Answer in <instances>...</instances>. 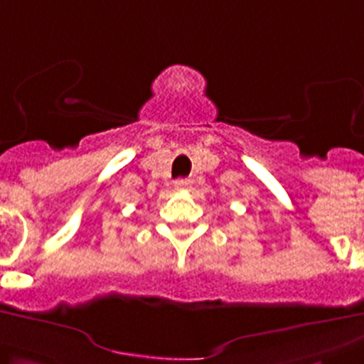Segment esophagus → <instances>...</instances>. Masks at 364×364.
Listing matches in <instances>:
<instances>
[{
	"mask_svg": "<svg viewBox=\"0 0 364 364\" xmlns=\"http://www.w3.org/2000/svg\"><path fill=\"white\" fill-rule=\"evenodd\" d=\"M192 186V181L190 179H176L174 188L176 190H188Z\"/></svg>",
	"mask_w": 364,
	"mask_h": 364,
	"instance_id": "1",
	"label": "esophagus"
}]
</instances>
